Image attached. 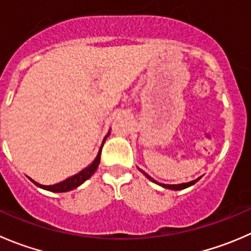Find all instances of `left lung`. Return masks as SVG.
I'll use <instances>...</instances> for the list:
<instances>
[{"label":"left lung","instance_id":"1","mask_svg":"<svg viewBox=\"0 0 251 251\" xmlns=\"http://www.w3.org/2000/svg\"><path fill=\"white\" fill-rule=\"evenodd\" d=\"M138 170H140V172L142 173V174L145 175V176L147 177V179H150L151 181H153V182H154V184H158V185H159V186L164 187V189H169V190H184V189H186V187H189V186H193L194 184H196V182H198L199 180L201 179V176H200V177H198V179L193 180V181H189V182H182V184H160V182H158L157 180H154V179H153L152 176H150V175H148L147 173H146V172H143V170H141L140 168H138Z\"/></svg>","mask_w":251,"mask_h":251}]
</instances>
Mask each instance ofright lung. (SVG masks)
Listing matches in <instances>:
<instances>
[{
  "mask_svg": "<svg viewBox=\"0 0 251 251\" xmlns=\"http://www.w3.org/2000/svg\"><path fill=\"white\" fill-rule=\"evenodd\" d=\"M109 135H110V131H109V132L106 133L105 137H104L103 143H101L100 148H99L98 154H97L96 159H94L93 162H92L91 164L88 165V167L84 168V169H82L81 172L77 173V174L72 175V176H70V177H67V179H65L64 181L57 182V184H55V185H41V184H39V182L34 181V180L30 179V177H29V180H30L31 182H34V184H35L38 187H40V189H44V190L51 191V193H67V191L74 190V189H76V187H78L79 185L83 184V182L86 181V180H88L89 177H91L92 175L94 174V172H96L97 168H98L99 162H100L101 148H103L104 142H105L106 137H108Z\"/></svg>",
  "mask_w": 251,
  "mask_h": 251,
  "instance_id": "right-lung-1",
  "label": "right lung"
}]
</instances>
